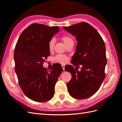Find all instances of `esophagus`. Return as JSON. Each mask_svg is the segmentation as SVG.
<instances>
[{
  "label": "esophagus",
  "instance_id": "esophagus-1",
  "mask_svg": "<svg viewBox=\"0 0 122 122\" xmlns=\"http://www.w3.org/2000/svg\"><path fill=\"white\" fill-rule=\"evenodd\" d=\"M61 67L62 69H63V70H65V65H61Z\"/></svg>",
  "mask_w": 122,
  "mask_h": 122
}]
</instances>
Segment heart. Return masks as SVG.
Here are the masks:
<instances>
[{
    "instance_id": "1",
    "label": "heart",
    "mask_w": 122,
    "mask_h": 122,
    "mask_svg": "<svg viewBox=\"0 0 122 122\" xmlns=\"http://www.w3.org/2000/svg\"><path fill=\"white\" fill-rule=\"evenodd\" d=\"M61 40L64 42L66 46H68L70 43L73 42V39L69 36H63L61 37ZM55 44V39L54 38L51 39L48 43V49L50 51H52L53 49ZM68 60V57L64 55H57L54 57V61L60 63L65 64Z\"/></svg>"
}]
</instances>
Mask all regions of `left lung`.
Here are the masks:
<instances>
[{
  "label": "left lung",
  "instance_id": "obj_1",
  "mask_svg": "<svg viewBox=\"0 0 122 122\" xmlns=\"http://www.w3.org/2000/svg\"><path fill=\"white\" fill-rule=\"evenodd\" d=\"M63 28L76 36L78 41L72 64L82 65L80 71L70 65L66 68L72 75L67 85L68 92L75 99L88 98L98 91L105 77L107 61L104 42L96 29L87 23L82 22Z\"/></svg>",
  "mask_w": 122,
  "mask_h": 122
}]
</instances>
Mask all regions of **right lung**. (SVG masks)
<instances>
[{
    "label": "right lung",
    "mask_w": 122,
    "mask_h": 122,
    "mask_svg": "<svg viewBox=\"0 0 122 122\" xmlns=\"http://www.w3.org/2000/svg\"><path fill=\"white\" fill-rule=\"evenodd\" d=\"M58 26L33 23L22 32L14 50L15 72L19 86L26 96L36 102L52 98L55 85L62 71L55 65L49 72L43 67L49 56L48 43L59 31Z\"/></svg>",
    "instance_id": "right-lung-1"
}]
</instances>
